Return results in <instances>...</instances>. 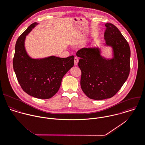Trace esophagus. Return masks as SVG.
Returning a JSON list of instances; mask_svg holds the SVG:
<instances>
[{
  "mask_svg": "<svg viewBox=\"0 0 145 145\" xmlns=\"http://www.w3.org/2000/svg\"><path fill=\"white\" fill-rule=\"evenodd\" d=\"M78 62H79V59L77 57H75V58H74V65L75 66H76L78 63Z\"/></svg>",
  "mask_w": 145,
  "mask_h": 145,
  "instance_id": "34e87169",
  "label": "esophagus"
}]
</instances>
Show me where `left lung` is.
<instances>
[{"label": "left lung", "mask_w": 145, "mask_h": 145, "mask_svg": "<svg viewBox=\"0 0 145 145\" xmlns=\"http://www.w3.org/2000/svg\"><path fill=\"white\" fill-rule=\"evenodd\" d=\"M106 46L112 48L113 57L101 56L98 48H83L76 52L82 71L80 86L91 99L102 100L115 96L127 80L130 72L131 50L119 29L111 23L105 24Z\"/></svg>", "instance_id": "8db88e82"}]
</instances>
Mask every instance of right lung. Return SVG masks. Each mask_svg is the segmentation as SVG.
Masks as SVG:
<instances>
[{"mask_svg":"<svg viewBox=\"0 0 145 145\" xmlns=\"http://www.w3.org/2000/svg\"><path fill=\"white\" fill-rule=\"evenodd\" d=\"M38 25L34 22L18 37L13 59L17 80L24 92L31 96L48 99L59 90L66 73L74 66V56L59 58L50 56L31 58L25 48L26 36Z\"/></svg>","mask_w":145,"mask_h":145,"instance_id":"right-lung-1","label":"right lung"}]
</instances>
